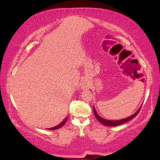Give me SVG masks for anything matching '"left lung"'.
I'll return each instance as SVG.
<instances>
[{"mask_svg":"<svg viewBox=\"0 0 160 160\" xmlns=\"http://www.w3.org/2000/svg\"><path fill=\"white\" fill-rule=\"evenodd\" d=\"M141 108V106L140 107V108H139L137 111L134 113V114L131 115L130 117H128L127 118L122 119V120H106V119H103L101 117H100V116L97 114V112H96L94 108H93V109H94V115H95L96 118L97 119L98 121L99 122H101V124H103V125L107 126V127H115V126L120 125V124H122L124 123L127 122H128V121L132 120V119H133V118H135L136 116L138 114V112H139V111H140Z\"/></svg>","mask_w":160,"mask_h":160,"instance_id":"left-lung-1","label":"left lung"}]
</instances>
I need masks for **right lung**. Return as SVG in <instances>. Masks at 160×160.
Here are the masks:
<instances>
[{
	"mask_svg": "<svg viewBox=\"0 0 160 160\" xmlns=\"http://www.w3.org/2000/svg\"><path fill=\"white\" fill-rule=\"evenodd\" d=\"M67 119H68V118H66L65 119H64V120H63L62 123L61 124H58L57 126H56V127H52V128H49V129H49V130H54V129H59V128H61V127H63V125H64V124L66 123V120H67Z\"/></svg>",
	"mask_w": 160,
	"mask_h": 160,
	"instance_id": "1",
	"label": "right lung"
}]
</instances>
